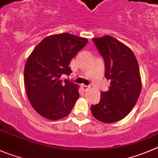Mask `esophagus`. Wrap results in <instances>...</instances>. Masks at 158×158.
Listing matches in <instances>:
<instances>
[{
	"label": "esophagus",
	"mask_w": 158,
	"mask_h": 158,
	"mask_svg": "<svg viewBox=\"0 0 158 158\" xmlns=\"http://www.w3.org/2000/svg\"><path fill=\"white\" fill-rule=\"evenodd\" d=\"M81 88H82V89L84 90V91H88V89H89L90 87H89V86H87V85H82V86H81Z\"/></svg>",
	"instance_id": "1"
}]
</instances>
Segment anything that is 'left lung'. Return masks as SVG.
<instances>
[{"instance_id": "8db88e82", "label": "left lung", "mask_w": 158, "mask_h": 158, "mask_svg": "<svg viewBox=\"0 0 158 158\" xmlns=\"http://www.w3.org/2000/svg\"><path fill=\"white\" fill-rule=\"evenodd\" d=\"M92 40L104 59L105 76L111 82L109 90L101 92L98 104L91 106V113L98 121L115 123L130 113L139 98V64L133 51L116 39L105 35Z\"/></svg>"}]
</instances>
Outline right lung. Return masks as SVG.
Listing matches in <instances>:
<instances>
[{"instance_id":"1","label":"right lung","mask_w":158,"mask_h":158,"mask_svg":"<svg viewBox=\"0 0 158 158\" xmlns=\"http://www.w3.org/2000/svg\"><path fill=\"white\" fill-rule=\"evenodd\" d=\"M88 41L67 32L49 35L27 59L24 70L27 96L33 109L44 118L58 120L71 112L80 96L78 85L60 77L72 73L70 61Z\"/></svg>"}]
</instances>
